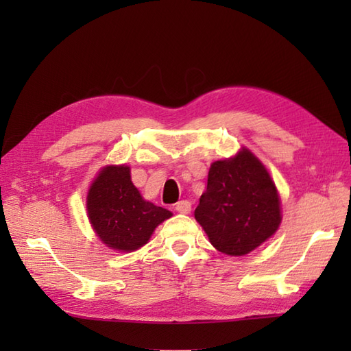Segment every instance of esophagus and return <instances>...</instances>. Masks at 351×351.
I'll use <instances>...</instances> for the list:
<instances>
[{
    "label": "esophagus",
    "instance_id": "1",
    "mask_svg": "<svg viewBox=\"0 0 351 351\" xmlns=\"http://www.w3.org/2000/svg\"><path fill=\"white\" fill-rule=\"evenodd\" d=\"M175 210L180 214H189L191 211V204L189 200H180V202L175 205Z\"/></svg>",
    "mask_w": 351,
    "mask_h": 351
}]
</instances>
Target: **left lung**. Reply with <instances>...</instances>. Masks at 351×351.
<instances>
[{
  "label": "left lung",
  "mask_w": 351,
  "mask_h": 351,
  "mask_svg": "<svg viewBox=\"0 0 351 351\" xmlns=\"http://www.w3.org/2000/svg\"><path fill=\"white\" fill-rule=\"evenodd\" d=\"M195 219L214 247L230 256L247 255L278 230V189L249 149L211 164Z\"/></svg>",
  "instance_id": "obj_1"
}]
</instances>
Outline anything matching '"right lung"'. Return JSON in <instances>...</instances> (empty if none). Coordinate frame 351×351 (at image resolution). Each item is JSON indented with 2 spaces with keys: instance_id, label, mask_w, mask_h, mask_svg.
I'll return each instance as SVG.
<instances>
[{
  "instance_id": "1",
  "label": "right lung",
  "mask_w": 351,
  "mask_h": 351,
  "mask_svg": "<svg viewBox=\"0 0 351 351\" xmlns=\"http://www.w3.org/2000/svg\"><path fill=\"white\" fill-rule=\"evenodd\" d=\"M87 215L104 244L128 253L145 245L171 213L141 197L130 167L122 164L104 167L96 176L87 193Z\"/></svg>"
}]
</instances>
